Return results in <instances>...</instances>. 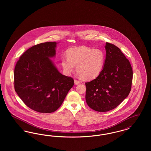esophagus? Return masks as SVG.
I'll use <instances>...</instances> for the list:
<instances>
[{
	"label": "esophagus",
	"mask_w": 151,
	"mask_h": 151,
	"mask_svg": "<svg viewBox=\"0 0 151 151\" xmlns=\"http://www.w3.org/2000/svg\"><path fill=\"white\" fill-rule=\"evenodd\" d=\"M74 83H75V84L78 85V84H79L80 83V81L79 80H76V79H75V80H74Z\"/></svg>",
	"instance_id": "obj_1"
}]
</instances>
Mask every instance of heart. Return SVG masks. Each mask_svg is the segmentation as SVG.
Wrapping results in <instances>:
<instances>
[{"mask_svg":"<svg viewBox=\"0 0 151 151\" xmlns=\"http://www.w3.org/2000/svg\"><path fill=\"white\" fill-rule=\"evenodd\" d=\"M67 58H62L61 65L65 73L70 74L76 66L79 76L85 80L97 78L104 67L105 54L100 49L81 46L67 51Z\"/></svg>","mask_w":151,"mask_h":151,"instance_id":"obj_1","label":"heart"}]
</instances>
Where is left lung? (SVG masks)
Instances as JSON below:
<instances>
[{
  "label": "left lung",
  "instance_id": "8db88e82",
  "mask_svg": "<svg viewBox=\"0 0 151 151\" xmlns=\"http://www.w3.org/2000/svg\"><path fill=\"white\" fill-rule=\"evenodd\" d=\"M106 59L100 75L86 83V99L89 108L106 112L118 106L129 94L133 72L129 60L120 49L106 42Z\"/></svg>",
  "mask_w": 151,
  "mask_h": 151
}]
</instances>
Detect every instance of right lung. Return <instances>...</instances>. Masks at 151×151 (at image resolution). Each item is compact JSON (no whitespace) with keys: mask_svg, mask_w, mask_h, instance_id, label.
<instances>
[{"mask_svg":"<svg viewBox=\"0 0 151 151\" xmlns=\"http://www.w3.org/2000/svg\"><path fill=\"white\" fill-rule=\"evenodd\" d=\"M56 45L55 42L35 45L15 65V91L28 107L39 113L56 111L74 84L73 78L59 72L50 59L55 55Z\"/></svg>","mask_w":151,"mask_h":151,"instance_id":"add662e5","label":"right lung"}]
</instances>
